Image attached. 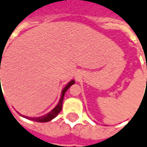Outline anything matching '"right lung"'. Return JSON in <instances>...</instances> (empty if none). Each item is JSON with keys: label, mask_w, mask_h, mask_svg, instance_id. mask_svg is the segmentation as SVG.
I'll return each mask as SVG.
<instances>
[{"label": "right lung", "mask_w": 147, "mask_h": 147, "mask_svg": "<svg viewBox=\"0 0 147 147\" xmlns=\"http://www.w3.org/2000/svg\"><path fill=\"white\" fill-rule=\"evenodd\" d=\"M75 84V81H74V80H71V81H70L69 83L66 85L65 88L62 90L61 97L60 99H59V101L58 103V105L55 107V109H53L50 112V113H48L47 114H46V115L44 116H42V117H26V116H22V117L27 118V119L32 120V121H38V122H47V121H51L52 119H54V118L60 113L61 109H62V105H63V97H64L65 92H67V90L71 86L72 84Z\"/></svg>", "instance_id": "add662e5"}]
</instances>
